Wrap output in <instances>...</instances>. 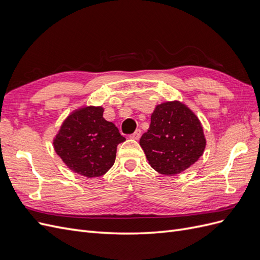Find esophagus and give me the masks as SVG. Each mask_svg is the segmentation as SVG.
Wrapping results in <instances>:
<instances>
[{"mask_svg": "<svg viewBox=\"0 0 260 260\" xmlns=\"http://www.w3.org/2000/svg\"><path fill=\"white\" fill-rule=\"evenodd\" d=\"M141 135H142V133H141V130L138 129V130H136L135 132H133L129 138L132 139V140H139L141 138Z\"/></svg>", "mask_w": 260, "mask_h": 260, "instance_id": "obj_1", "label": "esophagus"}]
</instances>
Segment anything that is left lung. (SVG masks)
<instances>
[{"label":"left lung","mask_w":260,"mask_h":260,"mask_svg":"<svg viewBox=\"0 0 260 260\" xmlns=\"http://www.w3.org/2000/svg\"><path fill=\"white\" fill-rule=\"evenodd\" d=\"M140 145L154 170L175 176L200 159L206 138L199 117L190 107L180 101H168L156 105Z\"/></svg>","instance_id":"8db88e82"}]
</instances>
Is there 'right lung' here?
<instances>
[{
  "label": "right lung",
  "mask_w": 260,
  "mask_h": 260,
  "mask_svg": "<svg viewBox=\"0 0 260 260\" xmlns=\"http://www.w3.org/2000/svg\"><path fill=\"white\" fill-rule=\"evenodd\" d=\"M102 106H82L70 113L53 139L55 152L75 174L86 178L105 175L124 142L116 125L105 120Z\"/></svg>",
  "instance_id": "right-lung-1"
}]
</instances>
